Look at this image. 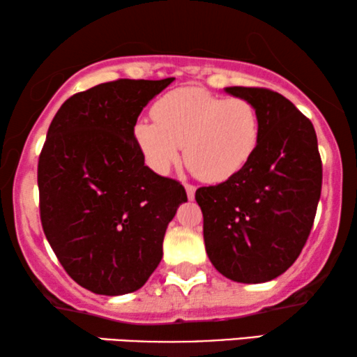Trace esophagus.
<instances>
[{
    "label": "esophagus",
    "mask_w": 357,
    "mask_h": 357,
    "mask_svg": "<svg viewBox=\"0 0 357 357\" xmlns=\"http://www.w3.org/2000/svg\"><path fill=\"white\" fill-rule=\"evenodd\" d=\"M184 188H185V194H188V199L189 200H194V197H195V188H194V185L185 184Z\"/></svg>",
    "instance_id": "1"
}]
</instances>
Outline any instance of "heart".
I'll return each mask as SVG.
<instances>
[{"instance_id":"1","label":"heart","mask_w":357,"mask_h":357,"mask_svg":"<svg viewBox=\"0 0 357 357\" xmlns=\"http://www.w3.org/2000/svg\"><path fill=\"white\" fill-rule=\"evenodd\" d=\"M155 121L140 119L134 140L144 162L167 174L181 158L207 183L236 176L259 145L257 109L245 98H222L199 87L165 93L152 109Z\"/></svg>"}]
</instances>
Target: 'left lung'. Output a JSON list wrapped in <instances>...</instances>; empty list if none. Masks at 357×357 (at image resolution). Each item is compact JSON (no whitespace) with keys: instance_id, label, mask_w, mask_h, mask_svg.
<instances>
[{"instance_id":"1","label":"left lung","mask_w":357,"mask_h":357,"mask_svg":"<svg viewBox=\"0 0 357 357\" xmlns=\"http://www.w3.org/2000/svg\"><path fill=\"white\" fill-rule=\"evenodd\" d=\"M259 113L252 158L218 185L200 188L210 262L238 283H265L299 257L322 189V162L312 123L283 95L267 89L225 87Z\"/></svg>"}]
</instances>
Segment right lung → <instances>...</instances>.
Segmentation results:
<instances>
[{
  "instance_id": "add662e5",
  "label": "right lung",
  "mask_w": 357,
  "mask_h": 357,
  "mask_svg": "<svg viewBox=\"0 0 357 357\" xmlns=\"http://www.w3.org/2000/svg\"><path fill=\"white\" fill-rule=\"evenodd\" d=\"M162 80L119 79L73 95L38 160L40 218L69 277L103 296L145 284L163 257L168 223L188 195L145 167L134 126Z\"/></svg>"
}]
</instances>
